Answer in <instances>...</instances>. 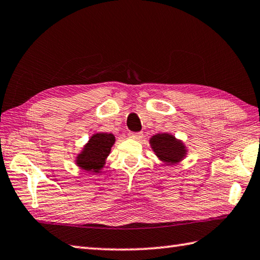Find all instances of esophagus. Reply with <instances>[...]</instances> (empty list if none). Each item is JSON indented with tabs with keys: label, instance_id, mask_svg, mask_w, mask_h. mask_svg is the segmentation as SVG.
<instances>
[{
	"label": "esophagus",
	"instance_id": "1",
	"mask_svg": "<svg viewBox=\"0 0 260 260\" xmlns=\"http://www.w3.org/2000/svg\"><path fill=\"white\" fill-rule=\"evenodd\" d=\"M128 136H129V139H132V140H141L142 137H143V134L142 133H134V132H131V133L128 134Z\"/></svg>",
	"mask_w": 260,
	"mask_h": 260
}]
</instances>
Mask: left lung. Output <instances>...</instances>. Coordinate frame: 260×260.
<instances>
[{
    "label": "left lung",
    "mask_w": 260,
    "mask_h": 260,
    "mask_svg": "<svg viewBox=\"0 0 260 260\" xmlns=\"http://www.w3.org/2000/svg\"><path fill=\"white\" fill-rule=\"evenodd\" d=\"M150 145L157 159L165 165H177L185 159L188 149L181 140L169 133H159L150 139Z\"/></svg>",
    "instance_id": "1"
}]
</instances>
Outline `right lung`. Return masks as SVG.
<instances>
[{
	"label": "right lung",
	"mask_w": 260,
	"mask_h": 260,
	"mask_svg": "<svg viewBox=\"0 0 260 260\" xmlns=\"http://www.w3.org/2000/svg\"><path fill=\"white\" fill-rule=\"evenodd\" d=\"M115 135L111 133H94L75 156V165L84 171L99 174L104 169L106 160L115 144Z\"/></svg>",
	"instance_id": "add662e5"
}]
</instances>
